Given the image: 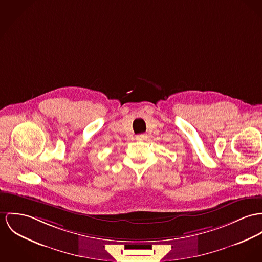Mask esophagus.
<instances>
[{
    "label": "esophagus",
    "mask_w": 262,
    "mask_h": 262,
    "mask_svg": "<svg viewBox=\"0 0 262 262\" xmlns=\"http://www.w3.org/2000/svg\"><path fill=\"white\" fill-rule=\"evenodd\" d=\"M146 139V135H139L137 136V140H144Z\"/></svg>",
    "instance_id": "34e87169"
}]
</instances>
